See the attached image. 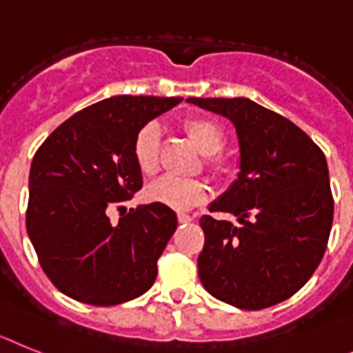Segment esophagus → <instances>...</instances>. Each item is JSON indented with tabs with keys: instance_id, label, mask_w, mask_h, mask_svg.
<instances>
[{
	"instance_id": "34e87169",
	"label": "esophagus",
	"mask_w": 353,
	"mask_h": 353,
	"mask_svg": "<svg viewBox=\"0 0 353 353\" xmlns=\"http://www.w3.org/2000/svg\"><path fill=\"white\" fill-rule=\"evenodd\" d=\"M177 220H179V223H190L194 219H192V216L186 213H179L177 214Z\"/></svg>"
}]
</instances>
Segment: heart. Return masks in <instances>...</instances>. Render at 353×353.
<instances>
[{"label": "heart", "instance_id": "b5f03b06", "mask_svg": "<svg viewBox=\"0 0 353 353\" xmlns=\"http://www.w3.org/2000/svg\"><path fill=\"white\" fill-rule=\"evenodd\" d=\"M183 131L194 145L204 154V167L213 176L225 170V159L219 156L225 142L222 125L206 115H192L183 121ZM133 159L140 172L152 177L159 170V131L154 125H143L133 142ZM147 199L174 211H188L197 208L210 197V186L201 179H176L163 177L145 192Z\"/></svg>", "mask_w": 353, "mask_h": 353}]
</instances>
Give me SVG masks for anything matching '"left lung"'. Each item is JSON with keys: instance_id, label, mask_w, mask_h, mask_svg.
I'll list each match as a JSON object with an SVG mask.
<instances>
[{"instance_id": "1", "label": "left lung", "mask_w": 353, "mask_h": 353, "mask_svg": "<svg viewBox=\"0 0 353 353\" xmlns=\"http://www.w3.org/2000/svg\"><path fill=\"white\" fill-rule=\"evenodd\" d=\"M234 124L240 174L201 219L202 284L222 302L247 311L272 307L307 283L323 257L334 219L323 151L286 117L245 97H190Z\"/></svg>"}]
</instances>
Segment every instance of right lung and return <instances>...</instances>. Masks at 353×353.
I'll return each mask as SVG.
<instances>
[{
	"mask_svg": "<svg viewBox=\"0 0 353 353\" xmlns=\"http://www.w3.org/2000/svg\"><path fill=\"white\" fill-rule=\"evenodd\" d=\"M183 97L115 96L60 124L30 168L26 229L39 263L63 295L117 305L154 284L158 259L177 228L170 208L145 204L112 223L106 210L142 188L134 137Z\"/></svg>",
	"mask_w": 353,
	"mask_h": 353,
	"instance_id": "1",
	"label": "right lung"
}]
</instances>
